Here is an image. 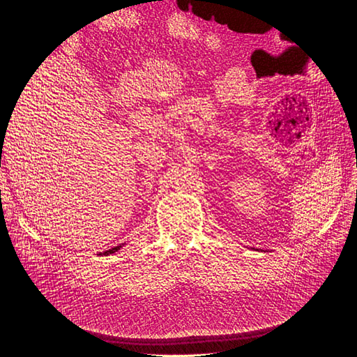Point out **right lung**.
<instances>
[{"instance_id":"right-lung-1","label":"right lung","mask_w":357,"mask_h":357,"mask_svg":"<svg viewBox=\"0 0 357 357\" xmlns=\"http://www.w3.org/2000/svg\"><path fill=\"white\" fill-rule=\"evenodd\" d=\"M122 245H117V247H114V248H112V250H107V252H104L102 255H110V253H114V252H117L119 250V248H121ZM101 255V253H100Z\"/></svg>"}]
</instances>
